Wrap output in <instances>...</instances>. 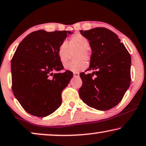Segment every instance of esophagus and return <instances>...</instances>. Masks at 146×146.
<instances>
[{
    "label": "esophagus",
    "mask_w": 146,
    "mask_h": 146,
    "mask_svg": "<svg viewBox=\"0 0 146 146\" xmlns=\"http://www.w3.org/2000/svg\"><path fill=\"white\" fill-rule=\"evenodd\" d=\"M80 74L78 72H74V77H79Z\"/></svg>",
    "instance_id": "esophagus-1"
}]
</instances>
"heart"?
I'll use <instances>...</instances> for the list:
<instances>
[{
	"instance_id": "obj_1",
	"label": "heart",
	"mask_w": 146,
	"mask_h": 146,
	"mask_svg": "<svg viewBox=\"0 0 146 146\" xmlns=\"http://www.w3.org/2000/svg\"><path fill=\"white\" fill-rule=\"evenodd\" d=\"M89 47L90 43L86 37L81 34L73 35L69 40L68 45L66 41H62L59 45L57 49L59 60L62 64H66L69 60L70 52L76 51L73 55L76 60L68 63L65 68L75 72L83 70L87 67L86 61L88 62L91 59Z\"/></svg>"
}]
</instances>
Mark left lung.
Here are the masks:
<instances>
[{
  "instance_id": "1",
  "label": "left lung",
  "mask_w": 146,
  "mask_h": 146,
  "mask_svg": "<svg viewBox=\"0 0 146 146\" xmlns=\"http://www.w3.org/2000/svg\"><path fill=\"white\" fill-rule=\"evenodd\" d=\"M92 54L88 70L80 74V98L89 107L106 111L117 105L130 84L131 56L117 34L105 27L80 30Z\"/></svg>"
}]
</instances>
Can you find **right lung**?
Segmentation results:
<instances>
[{
  "label": "right lung",
  "instance_id": "right-lung-1",
  "mask_svg": "<svg viewBox=\"0 0 146 146\" xmlns=\"http://www.w3.org/2000/svg\"><path fill=\"white\" fill-rule=\"evenodd\" d=\"M70 33L33 31L22 40L14 52L11 60L12 89L22 107L31 115L47 117L60 106L61 94L73 73L59 72L64 67L57 49Z\"/></svg>",
  "mask_w": 146,
  "mask_h": 146
}]
</instances>
